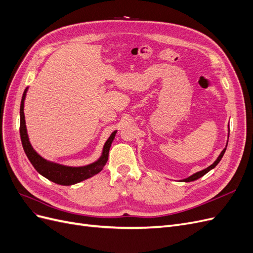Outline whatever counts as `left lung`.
Listing matches in <instances>:
<instances>
[{
	"label": "left lung",
	"instance_id": "obj_1",
	"mask_svg": "<svg viewBox=\"0 0 253 253\" xmlns=\"http://www.w3.org/2000/svg\"><path fill=\"white\" fill-rule=\"evenodd\" d=\"M228 128H229V126H228ZM228 138H229V131H228ZM227 144H228V142L226 143V147H225V149L220 152V154L218 155V157L216 158L215 162H214L212 165H210L209 167H207L206 169H204V170H202V171H198V172H196V173L192 174V175L189 176V177H187V178L180 179L179 181H183V182H190V181L196 180V179H198V178H201L202 176H204L205 174H207V173H208L209 171H211L212 169H214V168H215V167L217 166V164L220 162V159L223 158V156H224V154H225V151H226V149H227Z\"/></svg>",
	"mask_w": 253,
	"mask_h": 253
}]
</instances>
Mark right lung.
Instances as JSON below:
<instances>
[{"label": "right lung", "mask_w": 253, "mask_h": 253, "mask_svg": "<svg viewBox=\"0 0 253 253\" xmlns=\"http://www.w3.org/2000/svg\"><path fill=\"white\" fill-rule=\"evenodd\" d=\"M27 90L28 87H26L24 93H23L20 106V136L25 154L29 159V162L34 166L35 169L38 171V173H40L48 180L58 183V185L72 186L75 185V183H78L80 181L93 177L94 175L100 172L109 159V152L111 149L112 142L115 139V136L117 134V129H115V131L110 135L108 140L103 144L100 157L94 163L80 167H72L61 165L55 162H51V160L45 159L40 154H38L37 151L33 148L32 143L29 141L24 115V102Z\"/></svg>", "instance_id": "1"}]
</instances>
